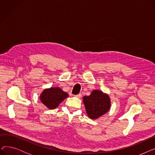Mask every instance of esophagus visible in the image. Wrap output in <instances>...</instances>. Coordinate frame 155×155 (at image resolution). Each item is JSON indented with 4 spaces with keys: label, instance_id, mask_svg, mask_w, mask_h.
Listing matches in <instances>:
<instances>
[{
    "label": "esophagus",
    "instance_id": "obj_1",
    "mask_svg": "<svg viewBox=\"0 0 155 155\" xmlns=\"http://www.w3.org/2000/svg\"><path fill=\"white\" fill-rule=\"evenodd\" d=\"M75 97H77V98H80L81 97V96H82V94H77V95H74Z\"/></svg>",
    "mask_w": 155,
    "mask_h": 155
}]
</instances>
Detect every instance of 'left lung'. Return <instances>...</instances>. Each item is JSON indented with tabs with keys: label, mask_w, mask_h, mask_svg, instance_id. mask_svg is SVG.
<instances>
[{
	"label": "left lung",
	"mask_w": 155,
	"mask_h": 155,
	"mask_svg": "<svg viewBox=\"0 0 155 155\" xmlns=\"http://www.w3.org/2000/svg\"><path fill=\"white\" fill-rule=\"evenodd\" d=\"M83 102L87 116L97 119L106 114L110 108V99L108 94L100 90H94L90 95L84 96Z\"/></svg>",
	"instance_id": "8db88e82"
}]
</instances>
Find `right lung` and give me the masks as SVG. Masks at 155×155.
Segmentation results:
<instances>
[{
	"label": "right lung",
	"mask_w": 155,
	"mask_h": 155,
	"mask_svg": "<svg viewBox=\"0 0 155 155\" xmlns=\"http://www.w3.org/2000/svg\"><path fill=\"white\" fill-rule=\"evenodd\" d=\"M68 97V94L64 92L58 87H53L46 88L40 95V101L45 106L54 109L58 106L60 104Z\"/></svg>",
	"instance_id": "obj_1"
}]
</instances>
